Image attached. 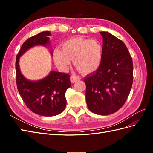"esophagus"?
Instances as JSON below:
<instances>
[{
	"label": "esophagus",
	"instance_id": "34e87169",
	"mask_svg": "<svg viewBox=\"0 0 153 153\" xmlns=\"http://www.w3.org/2000/svg\"><path fill=\"white\" fill-rule=\"evenodd\" d=\"M80 79H81V78L80 76H76L75 75H73L70 77V81H71V83H73H73L76 82L78 80H80Z\"/></svg>",
	"mask_w": 153,
	"mask_h": 153
}]
</instances>
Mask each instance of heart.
<instances>
[{"label":"heart","mask_w":153,"mask_h":153,"mask_svg":"<svg viewBox=\"0 0 153 153\" xmlns=\"http://www.w3.org/2000/svg\"><path fill=\"white\" fill-rule=\"evenodd\" d=\"M103 56V47L99 41L80 37L66 41L62 50L55 48L53 54L55 64L61 70H66L73 59L74 66L85 75L98 70Z\"/></svg>","instance_id":"b5f03b06"}]
</instances>
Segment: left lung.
Instances as JSON below:
<instances>
[{
  "label": "left lung",
  "mask_w": 153,
  "mask_h": 153,
  "mask_svg": "<svg viewBox=\"0 0 153 153\" xmlns=\"http://www.w3.org/2000/svg\"><path fill=\"white\" fill-rule=\"evenodd\" d=\"M103 37V56L100 67L84 79L88 108L96 114L116 112L126 102L133 84V61L126 46L108 32Z\"/></svg>",
  "instance_id": "8db88e82"
}]
</instances>
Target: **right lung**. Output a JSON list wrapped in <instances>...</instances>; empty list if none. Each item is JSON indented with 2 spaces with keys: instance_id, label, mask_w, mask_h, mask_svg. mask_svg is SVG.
<instances>
[{
  "instance_id": "right-lung-1",
  "label": "right lung",
  "mask_w": 153,
  "mask_h": 153,
  "mask_svg": "<svg viewBox=\"0 0 153 153\" xmlns=\"http://www.w3.org/2000/svg\"><path fill=\"white\" fill-rule=\"evenodd\" d=\"M50 31H43L27 39L18 52L16 59V76L17 89L25 104L32 112L42 116H55L62 113L66 108L65 93L71 86L69 75L50 71L48 75L38 80L26 78L22 73L19 61L27 50L36 46L50 48Z\"/></svg>"
}]
</instances>
